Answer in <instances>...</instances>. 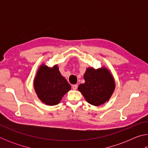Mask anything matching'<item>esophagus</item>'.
<instances>
[{
    "label": "esophagus",
    "instance_id": "1",
    "mask_svg": "<svg viewBox=\"0 0 148 148\" xmlns=\"http://www.w3.org/2000/svg\"><path fill=\"white\" fill-rule=\"evenodd\" d=\"M72 89H73L74 90H76V89H77V85H76V84L72 85Z\"/></svg>",
    "mask_w": 148,
    "mask_h": 148
}]
</instances>
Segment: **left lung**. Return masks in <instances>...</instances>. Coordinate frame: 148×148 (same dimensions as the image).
Listing matches in <instances>:
<instances>
[{"label": "left lung", "instance_id": "8db88e82", "mask_svg": "<svg viewBox=\"0 0 148 148\" xmlns=\"http://www.w3.org/2000/svg\"><path fill=\"white\" fill-rule=\"evenodd\" d=\"M84 77L86 82L80 84L77 89L89 104L100 106L108 101L115 89L114 77L108 70L89 68Z\"/></svg>", "mask_w": 148, "mask_h": 148}]
</instances>
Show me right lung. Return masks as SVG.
Returning a JSON list of instances; mask_svg holds the SVG:
<instances>
[{
    "mask_svg": "<svg viewBox=\"0 0 148 148\" xmlns=\"http://www.w3.org/2000/svg\"><path fill=\"white\" fill-rule=\"evenodd\" d=\"M34 87L41 101L50 106L58 104L71 89V85L61 76L57 65L53 68L44 64L40 66L35 77Z\"/></svg>",
    "mask_w": 148,
    "mask_h": 148,
    "instance_id": "1",
    "label": "right lung"
}]
</instances>
